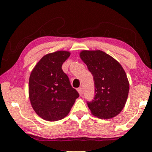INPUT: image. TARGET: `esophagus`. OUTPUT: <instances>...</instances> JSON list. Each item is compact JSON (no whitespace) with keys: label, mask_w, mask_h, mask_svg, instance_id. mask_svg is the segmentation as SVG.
Returning <instances> with one entry per match:
<instances>
[{"label":"esophagus","mask_w":152,"mask_h":152,"mask_svg":"<svg viewBox=\"0 0 152 152\" xmlns=\"http://www.w3.org/2000/svg\"><path fill=\"white\" fill-rule=\"evenodd\" d=\"M77 91L79 93V94H80V96H82V94H83V91H82V88H79L77 89Z\"/></svg>","instance_id":"34e87169"}]
</instances>
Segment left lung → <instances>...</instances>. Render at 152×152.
Masks as SVG:
<instances>
[{"mask_svg":"<svg viewBox=\"0 0 152 152\" xmlns=\"http://www.w3.org/2000/svg\"><path fill=\"white\" fill-rule=\"evenodd\" d=\"M80 57L94 80L95 97L88 102L91 113L100 119L115 117L125 106L129 91L128 78L121 64L99 50H83Z\"/></svg>","mask_w":152,"mask_h":152,"instance_id":"left-lung-1","label":"left lung"}]
</instances>
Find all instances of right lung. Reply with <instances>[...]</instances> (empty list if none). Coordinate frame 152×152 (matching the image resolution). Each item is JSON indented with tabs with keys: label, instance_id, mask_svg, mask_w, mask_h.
Instances as JSON below:
<instances>
[{
	"label": "right lung",
	"instance_id": "right-lung-1",
	"mask_svg": "<svg viewBox=\"0 0 152 152\" xmlns=\"http://www.w3.org/2000/svg\"><path fill=\"white\" fill-rule=\"evenodd\" d=\"M70 53L59 50L48 53L38 61L29 79V98L37 115L47 121L63 119L79 97L62 70Z\"/></svg>",
	"mask_w": 152,
	"mask_h": 152
}]
</instances>
